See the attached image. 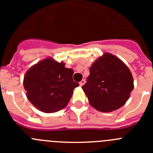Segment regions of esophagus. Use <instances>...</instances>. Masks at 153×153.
Instances as JSON below:
<instances>
[{
  "instance_id": "1",
  "label": "esophagus",
  "mask_w": 153,
  "mask_h": 153,
  "mask_svg": "<svg viewBox=\"0 0 153 153\" xmlns=\"http://www.w3.org/2000/svg\"><path fill=\"white\" fill-rule=\"evenodd\" d=\"M85 83H86V81H85V79H82V80L80 81V82H79V86H83V85L85 84Z\"/></svg>"
}]
</instances>
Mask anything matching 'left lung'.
Returning <instances> with one entry per match:
<instances>
[{"instance_id": "8db88e82", "label": "left lung", "mask_w": 153, "mask_h": 153, "mask_svg": "<svg viewBox=\"0 0 153 153\" xmlns=\"http://www.w3.org/2000/svg\"><path fill=\"white\" fill-rule=\"evenodd\" d=\"M133 87L129 69L120 59L109 53L92 64L86 83L82 86L90 105L103 113L114 111L123 106Z\"/></svg>"}]
</instances>
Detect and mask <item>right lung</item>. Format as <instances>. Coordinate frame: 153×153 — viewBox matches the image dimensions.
Masks as SVG:
<instances>
[{"instance_id":"obj_1","label":"right lung","mask_w":153,"mask_h":153,"mask_svg":"<svg viewBox=\"0 0 153 153\" xmlns=\"http://www.w3.org/2000/svg\"><path fill=\"white\" fill-rule=\"evenodd\" d=\"M74 70L66 68L48 57L33 65L27 71L24 86L27 97L33 106L44 113H55L66 107L79 83L73 79Z\"/></svg>"}]
</instances>
